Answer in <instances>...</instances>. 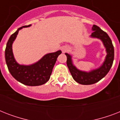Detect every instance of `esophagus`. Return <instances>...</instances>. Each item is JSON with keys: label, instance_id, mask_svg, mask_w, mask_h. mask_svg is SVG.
Listing matches in <instances>:
<instances>
[{"label": "esophagus", "instance_id": "obj_1", "mask_svg": "<svg viewBox=\"0 0 120 120\" xmlns=\"http://www.w3.org/2000/svg\"><path fill=\"white\" fill-rule=\"evenodd\" d=\"M67 49H68V48L67 47H63V48H62V50H63L64 52V51L67 50Z\"/></svg>", "mask_w": 120, "mask_h": 120}]
</instances>
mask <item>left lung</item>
Here are the masks:
<instances>
[{
  "label": "left lung",
  "mask_w": 120,
  "mask_h": 120,
  "mask_svg": "<svg viewBox=\"0 0 120 120\" xmlns=\"http://www.w3.org/2000/svg\"><path fill=\"white\" fill-rule=\"evenodd\" d=\"M92 30L93 32L90 37L100 39L106 49L107 53L104 62L100 67L88 72L81 71L73 65L71 55L65 53L67 57V65L71 76L76 82L82 85H91L101 80L110 71L114 60V47L110 37L97 25H93Z\"/></svg>",
  "instance_id": "left-lung-1"
}]
</instances>
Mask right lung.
Returning <instances> with one entry per match:
<instances>
[{"instance_id": "right-lung-1", "label": "right lung", "mask_w": 120, "mask_h": 120, "mask_svg": "<svg viewBox=\"0 0 120 120\" xmlns=\"http://www.w3.org/2000/svg\"><path fill=\"white\" fill-rule=\"evenodd\" d=\"M30 25L20 27L10 37L7 43L5 57L8 71L15 80L25 85L39 86L45 83L50 79L56 58L62 52L58 50L56 52L47 53L38 62L30 65L18 64L13 54L12 43L20 29Z\"/></svg>"}]
</instances>
